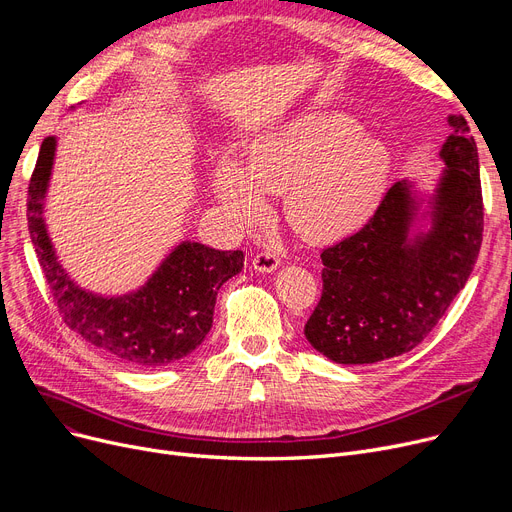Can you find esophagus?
I'll return each mask as SVG.
<instances>
[{"label":"esophagus","instance_id":"obj_1","mask_svg":"<svg viewBox=\"0 0 512 512\" xmlns=\"http://www.w3.org/2000/svg\"><path fill=\"white\" fill-rule=\"evenodd\" d=\"M253 267L261 274L276 272L280 267V257L274 251H261L253 257Z\"/></svg>","mask_w":512,"mask_h":512}]
</instances>
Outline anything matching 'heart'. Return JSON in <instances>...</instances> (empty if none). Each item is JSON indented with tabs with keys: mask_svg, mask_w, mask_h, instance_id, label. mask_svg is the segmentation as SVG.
I'll use <instances>...</instances> for the list:
<instances>
[{
	"mask_svg": "<svg viewBox=\"0 0 512 512\" xmlns=\"http://www.w3.org/2000/svg\"><path fill=\"white\" fill-rule=\"evenodd\" d=\"M388 147L344 112H313L257 139L247 170L222 157L213 193L236 224L263 211V191H284V218L311 242L336 240L361 226L388 186Z\"/></svg>",
	"mask_w": 512,
	"mask_h": 512,
	"instance_id": "obj_1",
	"label": "heart"
}]
</instances>
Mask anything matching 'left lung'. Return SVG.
<instances>
[{
    "label": "left lung",
    "mask_w": 512,
    "mask_h": 512,
    "mask_svg": "<svg viewBox=\"0 0 512 512\" xmlns=\"http://www.w3.org/2000/svg\"><path fill=\"white\" fill-rule=\"evenodd\" d=\"M440 147L446 164L429 197V230L413 184L394 182L369 222L321 253V299L305 336L334 363L363 365L409 353L436 328L477 261L483 199L475 139L463 116ZM423 215V218H425Z\"/></svg>",
    "instance_id": "left-lung-1"
}]
</instances>
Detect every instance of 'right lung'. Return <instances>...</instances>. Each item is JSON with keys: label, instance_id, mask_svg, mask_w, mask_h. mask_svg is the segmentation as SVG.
Segmentation results:
<instances>
[{"label": "right lung", "instance_id": "right-lung-1", "mask_svg": "<svg viewBox=\"0 0 512 512\" xmlns=\"http://www.w3.org/2000/svg\"><path fill=\"white\" fill-rule=\"evenodd\" d=\"M53 155L56 137H47L31 176L26 209L37 259L66 326L132 367L153 369L193 353L211 330L220 286L242 270L245 255L184 240L139 290L124 297L87 292L64 272L43 220Z\"/></svg>", "mask_w": 512, "mask_h": 512}]
</instances>
